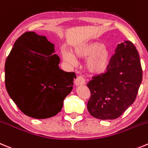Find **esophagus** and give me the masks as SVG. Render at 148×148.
<instances>
[{
    "instance_id": "1",
    "label": "esophagus",
    "mask_w": 148,
    "mask_h": 148,
    "mask_svg": "<svg viewBox=\"0 0 148 148\" xmlns=\"http://www.w3.org/2000/svg\"><path fill=\"white\" fill-rule=\"evenodd\" d=\"M74 83H75L76 86H81V85H85L86 84V81H85L83 77H81V76H78L76 78Z\"/></svg>"
}]
</instances>
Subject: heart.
Returning <instances> with one entry per match:
<instances>
[{
  "label": "heart",
  "mask_w": 148,
  "mask_h": 148,
  "mask_svg": "<svg viewBox=\"0 0 148 148\" xmlns=\"http://www.w3.org/2000/svg\"><path fill=\"white\" fill-rule=\"evenodd\" d=\"M75 54L79 58H88L86 63L87 70L90 74L99 75L106 72L110 62V51L99 42H88L77 47ZM65 60L75 62L74 57L69 52L62 53Z\"/></svg>",
  "instance_id": "heart-1"
}]
</instances>
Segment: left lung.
<instances>
[{
	"label": "left lung",
	"instance_id": "obj_1",
	"mask_svg": "<svg viewBox=\"0 0 148 148\" xmlns=\"http://www.w3.org/2000/svg\"><path fill=\"white\" fill-rule=\"evenodd\" d=\"M142 80L139 53L132 42L125 41L117 46L107 71L87 84L88 112L97 119H116L134 103Z\"/></svg>",
	"mask_w": 148,
	"mask_h": 148
}]
</instances>
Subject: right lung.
Returning a JSON list of instances; mask_svg holds the SVG:
<instances>
[{"label": "right lung", "mask_w": 148, "mask_h": 148, "mask_svg": "<svg viewBox=\"0 0 148 148\" xmlns=\"http://www.w3.org/2000/svg\"><path fill=\"white\" fill-rule=\"evenodd\" d=\"M54 51L46 36L27 32L17 39L6 58V90L28 116L46 119L57 115L72 90L75 73L60 69V58Z\"/></svg>", "instance_id": "1"}]
</instances>
